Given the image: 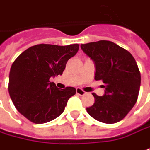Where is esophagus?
<instances>
[{
  "label": "esophagus",
  "instance_id": "34e87169",
  "mask_svg": "<svg viewBox=\"0 0 150 150\" xmlns=\"http://www.w3.org/2000/svg\"><path fill=\"white\" fill-rule=\"evenodd\" d=\"M76 91H77V94H78V95H80V96H83V95L87 94V92H86V91H84L83 90H82V89L79 88V87H77V90H76Z\"/></svg>",
  "mask_w": 150,
  "mask_h": 150
}]
</instances>
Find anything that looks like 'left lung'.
<instances>
[{
	"label": "left lung",
	"instance_id": "left-lung-1",
	"mask_svg": "<svg viewBox=\"0 0 150 150\" xmlns=\"http://www.w3.org/2000/svg\"><path fill=\"white\" fill-rule=\"evenodd\" d=\"M81 48L95 62V80L105 84L103 96L92 94L95 102L87 107V113L103 123H116L138 99L141 77L136 61L129 51L108 40L81 45Z\"/></svg>",
	"mask_w": 150,
	"mask_h": 150
}]
</instances>
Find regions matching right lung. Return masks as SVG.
<instances>
[{
	"label": "right lung",
	"instance_id": "add662e5",
	"mask_svg": "<svg viewBox=\"0 0 150 150\" xmlns=\"http://www.w3.org/2000/svg\"><path fill=\"white\" fill-rule=\"evenodd\" d=\"M79 45H40L25 50L12 63L8 90L13 104L25 118L43 124L61 115L68 99L76 94L74 87L59 89L49 78L62 75L69 59Z\"/></svg>",
	"mask_w": 150,
	"mask_h": 150
}]
</instances>
